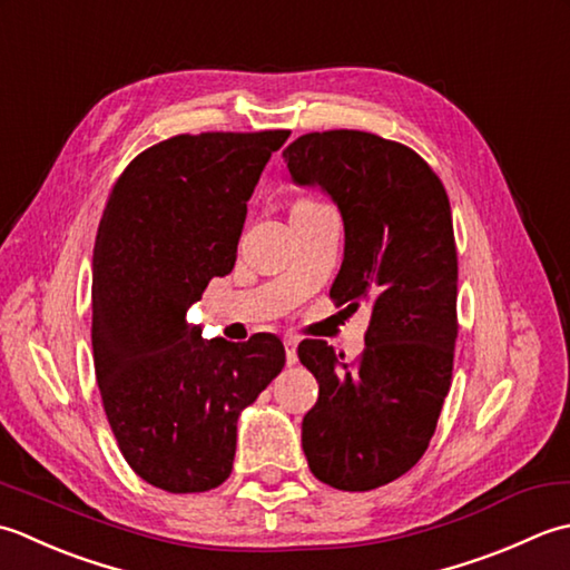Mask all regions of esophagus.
<instances>
[{
    "instance_id": "obj_1",
    "label": "esophagus",
    "mask_w": 570,
    "mask_h": 570,
    "mask_svg": "<svg viewBox=\"0 0 570 570\" xmlns=\"http://www.w3.org/2000/svg\"><path fill=\"white\" fill-rule=\"evenodd\" d=\"M285 358H287V364L293 366L295 362H297V344H299V340L297 336H293V334H285Z\"/></svg>"
}]
</instances>
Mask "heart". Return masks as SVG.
Returning <instances> with one entry per match:
<instances>
[{"label": "heart", "instance_id": "b5f03b06", "mask_svg": "<svg viewBox=\"0 0 570 570\" xmlns=\"http://www.w3.org/2000/svg\"><path fill=\"white\" fill-rule=\"evenodd\" d=\"M293 206H317L315 199H297Z\"/></svg>", "mask_w": 570, "mask_h": 570}]
</instances>
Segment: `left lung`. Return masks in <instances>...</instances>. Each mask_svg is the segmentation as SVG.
<instances>
[{
    "label": "left lung",
    "instance_id": "1",
    "mask_svg": "<svg viewBox=\"0 0 570 570\" xmlns=\"http://www.w3.org/2000/svg\"><path fill=\"white\" fill-rule=\"evenodd\" d=\"M297 184H320L344 218V263L330 297L371 309L354 362L299 344L320 383L302 450L324 484L368 492L423 458L452 381L458 248L448 191L411 147L362 130L297 137L283 153Z\"/></svg>",
    "mask_w": 570,
    "mask_h": 570
}]
</instances>
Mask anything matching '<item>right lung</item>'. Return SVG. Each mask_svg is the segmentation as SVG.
I'll use <instances>...</instances> for the list:
<instances>
[{
    "label": "right lung",
    "mask_w": 570,
    "mask_h": 570,
    "mask_svg": "<svg viewBox=\"0 0 570 570\" xmlns=\"http://www.w3.org/2000/svg\"><path fill=\"white\" fill-rule=\"evenodd\" d=\"M289 130L174 135L112 184L92 250V364L112 435L145 482L208 492L234 470L236 421L281 374L273 334L202 340L184 320L234 271L246 202Z\"/></svg>",
    "instance_id": "obj_1"
}]
</instances>
